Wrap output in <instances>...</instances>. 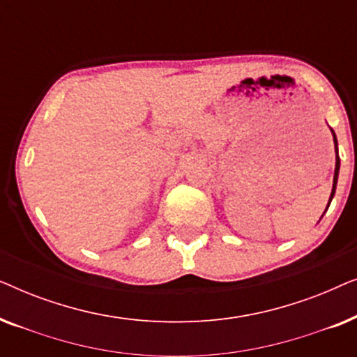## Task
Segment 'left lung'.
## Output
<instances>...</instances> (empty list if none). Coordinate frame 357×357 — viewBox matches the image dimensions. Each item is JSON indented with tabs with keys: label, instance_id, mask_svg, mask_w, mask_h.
Here are the masks:
<instances>
[{
	"label": "left lung",
	"instance_id": "1",
	"mask_svg": "<svg viewBox=\"0 0 357 357\" xmlns=\"http://www.w3.org/2000/svg\"><path fill=\"white\" fill-rule=\"evenodd\" d=\"M331 133H333V139H335V153H336V165H335V177H333V190H331V195H330V203H331V198H333L335 195V190H336V182H338V172H340V158H338V143H336V136H335V131L331 130ZM328 203V206H330Z\"/></svg>",
	"mask_w": 357,
	"mask_h": 357
}]
</instances>
